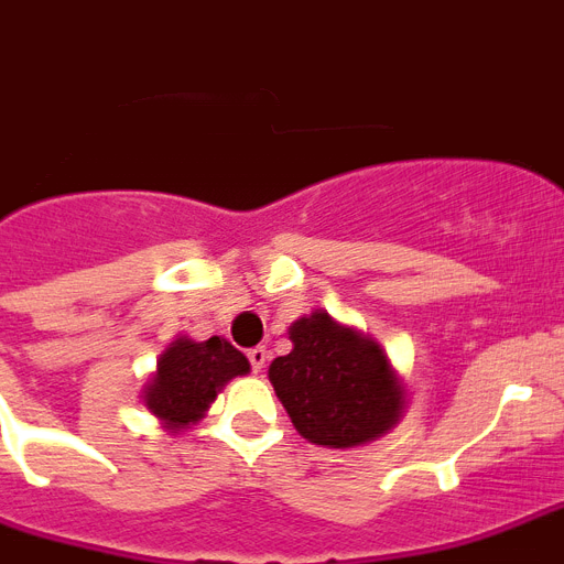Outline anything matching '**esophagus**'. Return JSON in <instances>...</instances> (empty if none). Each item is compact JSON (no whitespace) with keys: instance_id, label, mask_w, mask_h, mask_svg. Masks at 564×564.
I'll return each instance as SVG.
<instances>
[{"instance_id":"obj_1","label":"esophagus","mask_w":564,"mask_h":564,"mask_svg":"<svg viewBox=\"0 0 564 564\" xmlns=\"http://www.w3.org/2000/svg\"><path fill=\"white\" fill-rule=\"evenodd\" d=\"M249 361H252L254 372H263V367H267V361H269V349L267 347L249 349Z\"/></svg>"}]
</instances>
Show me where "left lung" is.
<instances>
[{"mask_svg": "<svg viewBox=\"0 0 564 564\" xmlns=\"http://www.w3.org/2000/svg\"><path fill=\"white\" fill-rule=\"evenodd\" d=\"M292 352L269 364V381L292 424L321 447H361L404 415L406 390L372 335L315 310L290 326Z\"/></svg>", "mask_w": 564, "mask_h": 564, "instance_id": "8db88e82", "label": "left lung"}]
</instances>
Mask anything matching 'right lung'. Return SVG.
<instances>
[{
  "mask_svg": "<svg viewBox=\"0 0 564 564\" xmlns=\"http://www.w3.org/2000/svg\"><path fill=\"white\" fill-rule=\"evenodd\" d=\"M249 370V358L220 335L209 340L177 335L158 358V370L143 384L140 399L165 433H183L209 413L212 401L231 378Z\"/></svg>",
  "mask_w": 564,
  "mask_h": 564,
  "instance_id": "obj_1",
  "label": "right lung"
}]
</instances>
